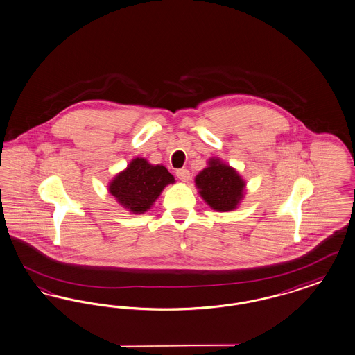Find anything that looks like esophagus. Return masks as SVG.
<instances>
[{"mask_svg": "<svg viewBox=\"0 0 355 355\" xmlns=\"http://www.w3.org/2000/svg\"><path fill=\"white\" fill-rule=\"evenodd\" d=\"M175 175L182 182H187L190 180V171H187V169H178V171H175Z\"/></svg>", "mask_w": 355, "mask_h": 355, "instance_id": "obj_1", "label": "esophagus"}]
</instances>
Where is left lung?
<instances>
[{
	"label": "left lung",
	"mask_w": 355,
	"mask_h": 355,
	"mask_svg": "<svg viewBox=\"0 0 355 355\" xmlns=\"http://www.w3.org/2000/svg\"><path fill=\"white\" fill-rule=\"evenodd\" d=\"M199 196L219 213L238 209L245 194V181L236 169L223 162L219 157H211L207 166L196 175Z\"/></svg>",
	"instance_id": "8db88e82"
}]
</instances>
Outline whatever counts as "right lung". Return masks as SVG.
Segmentation results:
<instances>
[{"instance_id":"right-lung-1","label":"right lung","mask_w":355,"mask_h":355,"mask_svg":"<svg viewBox=\"0 0 355 355\" xmlns=\"http://www.w3.org/2000/svg\"><path fill=\"white\" fill-rule=\"evenodd\" d=\"M173 174L164 165H152L142 157L133 158L124 171L108 184V193L130 214L146 213L168 184H174Z\"/></svg>"}]
</instances>
